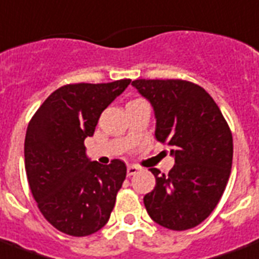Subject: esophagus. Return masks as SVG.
<instances>
[{
    "mask_svg": "<svg viewBox=\"0 0 259 259\" xmlns=\"http://www.w3.org/2000/svg\"><path fill=\"white\" fill-rule=\"evenodd\" d=\"M138 167L137 165H129V167H127V175H129V177H132V175H134V174L137 172L138 171Z\"/></svg>",
    "mask_w": 259,
    "mask_h": 259,
    "instance_id": "esophagus-1",
    "label": "esophagus"
}]
</instances>
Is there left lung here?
I'll return each mask as SVG.
<instances>
[{"instance_id": "1", "label": "left lung", "mask_w": 259, "mask_h": 259, "mask_svg": "<svg viewBox=\"0 0 259 259\" xmlns=\"http://www.w3.org/2000/svg\"><path fill=\"white\" fill-rule=\"evenodd\" d=\"M132 85L151 102L155 136L167 144L175 164L168 175L152 168L155 189L144 197L148 214L172 231L194 228L213 212L232 167L230 126L212 96L185 80H134Z\"/></svg>"}]
</instances>
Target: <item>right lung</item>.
Segmentation results:
<instances>
[{"instance_id":"right-lung-1","label":"right lung","mask_w":259,"mask_h":259,"mask_svg":"<svg viewBox=\"0 0 259 259\" xmlns=\"http://www.w3.org/2000/svg\"><path fill=\"white\" fill-rule=\"evenodd\" d=\"M132 80L68 84L54 91L33 114L24 143L25 172L37 208L47 222L70 236H88L110 219L126 165L87 157L100 114Z\"/></svg>"}]
</instances>
